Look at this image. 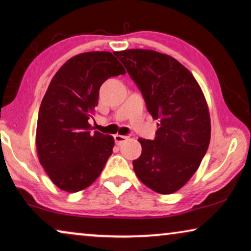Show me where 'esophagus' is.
<instances>
[{
	"instance_id": "34e87169",
	"label": "esophagus",
	"mask_w": 251,
	"mask_h": 251,
	"mask_svg": "<svg viewBox=\"0 0 251 251\" xmlns=\"http://www.w3.org/2000/svg\"><path fill=\"white\" fill-rule=\"evenodd\" d=\"M115 138V143L117 145H121L122 143H124L125 141L128 140V136H125V135H118V134H116L114 136Z\"/></svg>"
}]
</instances>
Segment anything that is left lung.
<instances>
[{"instance_id": "8db88e82", "label": "left lung", "mask_w": 251, "mask_h": 251, "mask_svg": "<svg viewBox=\"0 0 251 251\" xmlns=\"http://www.w3.org/2000/svg\"><path fill=\"white\" fill-rule=\"evenodd\" d=\"M159 121L154 140L138 138L142 154L133 167L138 179L159 194H173L196 173L211 138V121L201 89L177 59L150 50L114 53Z\"/></svg>"}]
</instances>
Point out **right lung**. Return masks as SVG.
<instances>
[{
    "instance_id": "1",
    "label": "right lung",
    "mask_w": 251,
    "mask_h": 251,
    "mask_svg": "<svg viewBox=\"0 0 251 251\" xmlns=\"http://www.w3.org/2000/svg\"><path fill=\"white\" fill-rule=\"evenodd\" d=\"M109 51L70 58L50 81L37 121L36 148L50 180L69 193L87 188L113 153L114 138L89 124L107 78L125 74Z\"/></svg>"
}]
</instances>
